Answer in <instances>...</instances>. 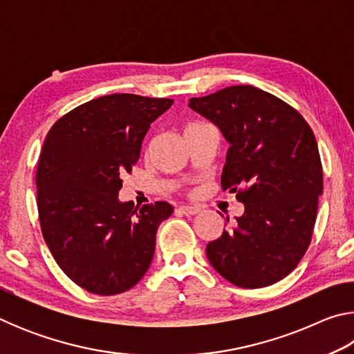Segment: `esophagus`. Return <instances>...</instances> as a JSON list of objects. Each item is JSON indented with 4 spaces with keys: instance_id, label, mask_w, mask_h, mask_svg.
I'll return each mask as SVG.
<instances>
[{
    "instance_id": "1",
    "label": "esophagus",
    "mask_w": 354,
    "mask_h": 354,
    "mask_svg": "<svg viewBox=\"0 0 354 354\" xmlns=\"http://www.w3.org/2000/svg\"><path fill=\"white\" fill-rule=\"evenodd\" d=\"M178 211L181 212L183 215H195V214H198V212H200V207H196V206H185V205H183V206H179V207H178Z\"/></svg>"
}]
</instances>
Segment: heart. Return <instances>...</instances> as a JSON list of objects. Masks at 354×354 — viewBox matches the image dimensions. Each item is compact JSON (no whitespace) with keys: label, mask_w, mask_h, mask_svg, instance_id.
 <instances>
[{"label":"heart","mask_w":354,"mask_h":354,"mask_svg":"<svg viewBox=\"0 0 354 354\" xmlns=\"http://www.w3.org/2000/svg\"><path fill=\"white\" fill-rule=\"evenodd\" d=\"M196 124H201V123H190V124H187V127H185V129H187V128H192V127H196Z\"/></svg>","instance_id":"b5f03b06"}]
</instances>
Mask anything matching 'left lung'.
Instances as JSON below:
<instances>
[{"instance_id":"left-lung-1","label":"left lung","mask_w":354,"mask_h":354,"mask_svg":"<svg viewBox=\"0 0 354 354\" xmlns=\"http://www.w3.org/2000/svg\"><path fill=\"white\" fill-rule=\"evenodd\" d=\"M189 107L230 143L221 187L245 206L230 230L207 243L209 262L245 289L278 283L306 253L323 192L313 129L283 100L253 86L190 98Z\"/></svg>"}]
</instances>
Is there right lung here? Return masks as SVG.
I'll return each mask as SVG.
<instances>
[{
    "label": "right lung",
    "mask_w": 354,
    "mask_h": 354,
    "mask_svg": "<svg viewBox=\"0 0 354 354\" xmlns=\"http://www.w3.org/2000/svg\"><path fill=\"white\" fill-rule=\"evenodd\" d=\"M169 98L113 93L75 107L48 131L37 176L41 234L57 266L91 293L134 287L153 261L156 232L171 205L120 201L122 176L140 156Z\"/></svg>",
    "instance_id": "1"
}]
</instances>
